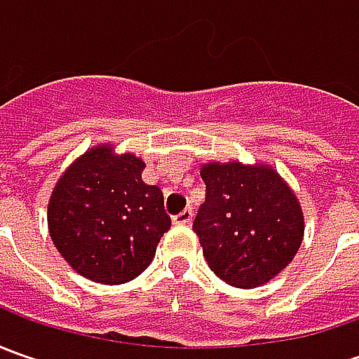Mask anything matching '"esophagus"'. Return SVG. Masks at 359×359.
Segmentation results:
<instances>
[{
    "instance_id": "esophagus-1",
    "label": "esophagus",
    "mask_w": 359,
    "mask_h": 359,
    "mask_svg": "<svg viewBox=\"0 0 359 359\" xmlns=\"http://www.w3.org/2000/svg\"><path fill=\"white\" fill-rule=\"evenodd\" d=\"M191 219H194V212L187 208V210H184L182 214L173 215V224L175 226H187V224H191Z\"/></svg>"
}]
</instances>
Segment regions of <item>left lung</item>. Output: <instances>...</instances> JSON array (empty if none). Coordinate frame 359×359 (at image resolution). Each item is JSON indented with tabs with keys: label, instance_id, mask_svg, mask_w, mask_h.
Listing matches in <instances>:
<instances>
[{
	"label": "left lung",
	"instance_id": "8db88e82",
	"mask_svg": "<svg viewBox=\"0 0 359 359\" xmlns=\"http://www.w3.org/2000/svg\"><path fill=\"white\" fill-rule=\"evenodd\" d=\"M205 203L194 229L208 266L233 287L273 280L304 240V212L294 189L269 163L208 161Z\"/></svg>",
	"mask_w": 359,
	"mask_h": 359
}]
</instances>
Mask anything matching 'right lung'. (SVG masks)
Masks as SVG:
<instances>
[{
    "label": "right lung",
    "mask_w": 359,
    "mask_h": 359,
    "mask_svg": "<svg viewBox=\"0 0 359 359\" xmlns=\"http://www.w3.org/2000/svg\"><path fill=\"white\" fill-rule=\"evenodd\" d=\"M145 163L111 144L90 147L62 173L48 203L53 245L79 276L118 285L144 271L172 219Z\"/></svg>",
    "instance_id": "right-lung-1"
}]
</instances>
